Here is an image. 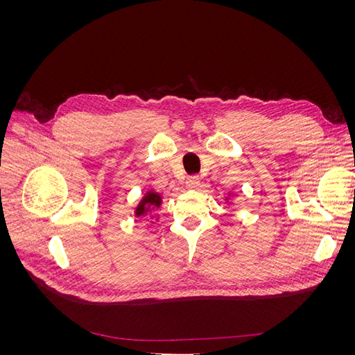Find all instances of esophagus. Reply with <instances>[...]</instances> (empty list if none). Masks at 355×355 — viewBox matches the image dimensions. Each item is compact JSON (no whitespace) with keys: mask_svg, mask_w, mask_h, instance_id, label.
Wrapping results in <instances>:
<instances>
[{"mask_svg":"<svg viewBox=\"0 0 355 355\" xmlns=\"http://www.w3.org/2000/svg\"><path fill=\"white\" fill-rule=\"evenodd\" d=\"M185 185H187V188H189V189L198 188V185H200V178H198V176H189V178L187 179V182H185Z\"/></svg>","mask_w":355,"mask_h":355,"instance_id":"1","label":"esophagus"}]
</instances>
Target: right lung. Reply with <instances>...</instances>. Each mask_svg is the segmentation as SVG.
<instances>
[{
  "mask_svg": "<svg viewBox=\"0 0 355 355\" xmlns=\"http://www.w3.org/2000/svg\"><path fill=\"white\" fill-rule=\"evenodd\" d=\"M161 206V196L157 194L154 191H148L145 197L141 200V202L137 204L135 214L139 216H145V214L151 210V209H158Z\"/></svg>",
  "mask_w": 355,
  "mask_h": 355,
  "instance_id": "add662e5",
  "label": "right lung"
}]
</instances>
